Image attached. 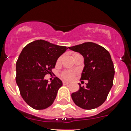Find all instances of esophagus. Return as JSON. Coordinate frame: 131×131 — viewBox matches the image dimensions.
<instances>
[{"mask_svg": "<svg viewBox=\"0 0 131 131\" xmlns=\"http://www.w3.org/2000/svg\"><path fill=\"white\" fill-rule=\"evenodd\" d=\"M62 84H63V85H68V84H69V82H62Z\"/></svg>", "mask_w": 131, "mask_h": 131, "instance_id": "esophagus-1", "label": "esophagus"}]
</instances>
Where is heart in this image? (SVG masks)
Returning a JSON list of instances; mask_svg holds the SVG:
<instances>
[{
	"mask_svg": "<svg viewBox=\"0 0 131 131\" xmlns=\"http://www.w3.org/2000/svg\"><path fill=\"white\" fill-rule=\"evenodd\" d=\"M61 60V57H60L58 59V63L60 62V61ZM61 77L62 78H63L64 80H70L73 79V78L74 77V73L72 71H63L61 73Z\"/></svg>",
	"mask_w": 131,
	"mask_h": 131,
	"instance_id": "heart-1",
	"label": "heart"
}]
</instances>
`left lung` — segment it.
I'll return each instance as SVG.
<instances>
[{"label": "left lung", "instance_id": "1", "mask_svg": "<svg viewBox=\"0 0 131 131\" xmlns=\"http://www.w3.org/2000/svg\"><path fill=\"white\" fill-rule=\"evenodd\" d=\"M69 49L83 56L84 67L80 80L88 81L86 88L79 84L80 89L72 93V99L82 109H95L105 101L113 86L115 71L110 53L105 48L92 42Z\"/></svg>", "mask_w": 131, "mask_h": 131}]
</instances>
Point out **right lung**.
Listing matches in <instances>:
<instances>
[{
    "instance_id": "add662e5",
    "label": "right lung",
    "mask_w": 131,
    "mask_h": 131,
    "mask_svg": "<svg viewBox=\"0 0 131 131\" xmlns=\"http://www.w3.org/2000/svg\"><path fill=\"white\" fill-rule=\"evenodd\" d=\"M68 48L45 40H37L24 47L16 62L15 80L25 102L35 110L52 105L62 82L55 77L48 83L45 75L52 73L58 58Z\"/></svg>"
}]
</instances>
